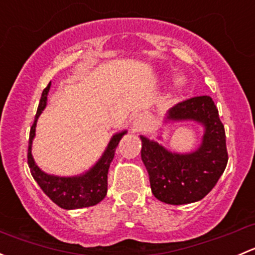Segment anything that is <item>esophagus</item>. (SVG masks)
Here are the masks:
<instances>
[{"label": "esophagus", "mask_w": 255, "mask_h": 255, "mask_svg": "<svg viewBox=\"0 0 255 255\" xmlns=\"http://www.w3.org/2000/svg\"><path fill=\"white\" fill-rule=\"evenodd\" d=\"M132 127H133V130H135V132L142 129L144 127V120L142 118V116L135 115L134 117L132 118Z\"/></svg>", "instance_id": "34e87169"}]
</instances>
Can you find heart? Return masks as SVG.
I'll return each instance as SVG.
<instances>
[{
  "label": "heart",
  "instance_id": "1",
  "mask_svg": "<svg viewBox=\"0 0 255 255\" xmlns=\"http://www.w3.org/2000/svg\"><path fill=\"white\" fill-rule=\"evenodd\" d=\"M174 86H175L176 90H181L182 87L185 86V79L182 76H177V78L174 80Z\"/></svg>",
  "mask_w": 255,
  "mask_h": 255
}]
</instances>
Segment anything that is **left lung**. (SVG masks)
<instances>
[{"instance_id":"1","label":"left lung","mask_w":255,"mask_h":255,"mask_svg":"<svg viewBox=\"0 0 255 255\" xmlns=\"http://www.w3.org/2000/svg\"><path fill=\"white\" fill-rule=\"evenodd\" d=\"M194 121L204 126L201 145L192 153L179 154L140 135L142 160L149 174L151 192L161 202L185 205L200 201L215 187L228 161L225 127L210 96L179 102L165 122Z\"/></svg>"}]
</instances>
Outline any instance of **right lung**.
Instances as JSON below:
<instances>
[{
    "label": "right lung",
    "mask_w": 255,
    "mask_h": 255,
    "mask_svg": "<svg viewBox=\"0 0 255 255\" xmlns=\"http://www.w3.org/2000/svg\"><path fill=\"white\" fill-rule=\"evenodd\" d=\"M49 89H50V82L43 90L37 115H35L33 126L30 127L29 142H28V166L30 169V174L43 190V192L59 207L65 208V210H75V208L94 206L102 201L106 196L107 174H109L110 164L113 160L116 148L121 138L127 133V130H122L113 135L100 160L86 173L70 177L49 175L38 168L32 156V142L35 135V126H37L40 113L47 106Z\"/></svg>",
    "instance_id": "obj_1"
}]
</instances>
